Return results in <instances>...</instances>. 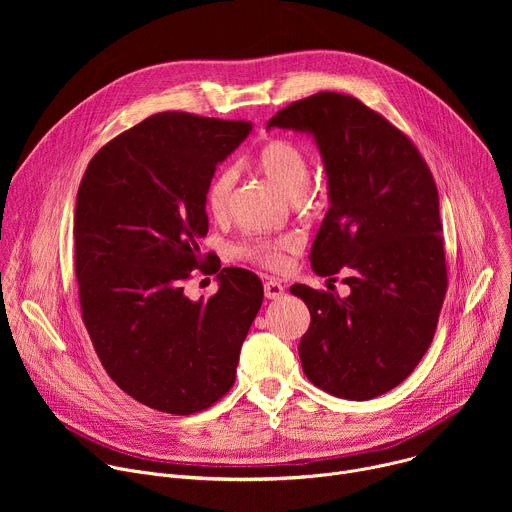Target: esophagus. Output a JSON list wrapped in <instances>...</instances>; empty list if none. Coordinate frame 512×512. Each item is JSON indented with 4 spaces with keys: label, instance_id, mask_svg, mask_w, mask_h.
<instances>
[{
    "label": "esophagus",
    "instance_id": "esophagus-1",
    "mask_svg": "<svg viewBox=\"0 0 512 512\" xmlns=\"http://www.w3.org/2000/svg\"><path fill=\"white\" fill-rule=\"evenodd\" d=\"M263 287H265V298L267 300H279L283 296V291H285V287L277 279H267L263 283Z\"/></svg>",
    "mask_w": 512,
    "mask_h": 512
}]
</instances>
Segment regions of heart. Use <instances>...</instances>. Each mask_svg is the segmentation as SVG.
Returning <instances> with one entry per match:
<instances>
[{"label":"heart","instance_id":"obj_1","mask_svg":"<svg viewBox=\"0 0 512 512\" xmlns=\"http://www.w3.org/2000/svg\"><path fill=\"white\" fill-rule=\"evenodd\" d=\"M257 170L291 200L300 198L310 182V158L302 145L291 139L273 137L255 156ZM239 172L233 166L218 170L206 188V206L214 218H225L231 212ZM302 247V239L294 233L281 237H247L235 249L237 257L279 271L287 265V253Z\"/></svg>","mask_w":512,"mask_h":512}]
</instances>
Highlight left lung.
Here are the masks:
<instances>
[{
    "mask_svg": "<svg viewBox=\"0 0 512 512\" xmlns=\"http://www.w3.org/2000/svg\"><path fill=\"white\" fill-rule=\"evenodd\" d=\"M267 127L314 135L330 208L312 269L344 271L350 296L302 283L310 310L300 340L306 377L322 391L367 401L403 383L427 352L448 289L435 180L415 143L350 95L322 91L277 111Z\"/></svg>",
    "mask_w": 512,
    "mask_h": 512,
    "instance_id": "8db88e82",
    "label": "left lung"
}]
</instances>
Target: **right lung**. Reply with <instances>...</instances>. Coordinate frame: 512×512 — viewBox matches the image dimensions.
I'll return each mask as SVG.
<instances>
[{"instance_id":"1","label":"right lung","mask_w":512,"mask_h":512,"mask_svg":"<svg viewBox=\"0 0 512 512\" xmlns=\"http://www.w3.org/2000/svg\"><path fill=\"white\" fill-rule=\"evenodd\" d=\"M251 123L164 111L119 133L93 156L75 208L81 314L115 385L135 401L192 415L235 383L241 344L261 308V279L225 267L222 287L192 303L183 283L215 272L206 188Z\"/></svg>"}]
</instances>
